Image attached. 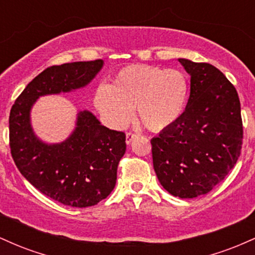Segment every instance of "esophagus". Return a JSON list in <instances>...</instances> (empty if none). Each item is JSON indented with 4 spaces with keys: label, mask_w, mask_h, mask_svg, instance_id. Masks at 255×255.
Instances as JSON below:
<instances>
[{
    "label": "esophagus",
    "mask_w": 255,
    "mask_h": 255,
    "mask_svg": "<svg viewBox=\"0 0 255 255\" xmlns=\"http://www.w3.org/2000/svg\"><path fill=\"white\" fill-rule=\"evenodd\" d=\"M136 136L135 133H131V131H128L127 134H126V142H127V145H129L131 141H133L134 137Z\"/></svg>",
    "instance_id": "obj_1"
}]
</instances>
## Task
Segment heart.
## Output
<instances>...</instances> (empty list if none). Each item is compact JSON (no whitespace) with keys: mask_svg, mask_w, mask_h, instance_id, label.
<instances>
[{"mask_svg":"<svg viewBox=\"0 0 255 255\" xmlns=\"http://www.w3.org/2000/svg\"><path fill=\"white\" fill-rule=\"evenodd\" d=\"M189 95V83L177 69L135 64L121 69L111 86L101 85L93 103L111 127L129 122L133 109L147 129L160 131L176 124Z\"/></svg>","mask_w":255,"mask_h":255,"instance_id":"heart-1","label":"heart"}]
</instances>
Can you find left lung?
<instances>
[{
  "label": "left lung",
  "mask_w": 255,
  "mask_h": 255,
  "mask_svg": "<svg viewBox=\"0 0 255 255\" xmlns=\"http://www.w3.org/2000/svg\"><path fill=\"white\" fill-rule=\"evenodd\" d=\"M191 77V95L176 124L151 140L153 168L174 197L209 193L238 162L242 147L240 99L215 66L178 58Z\"/></svg>",
  "instance_id": "8db88e82"
}]
</instances>
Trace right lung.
I'll list each match as a JSON object with an SVG mask.
<instances>
[{"mask_svg":"<svg viewBox=\"0 0 255 255\" xmlns=\"http://www.w3.org/2000/svg\"><path fill=\"white\" fill-rule=\"evenodd\" d=\"M103 66V60H96L49 67L25 87L10 110V152L19 171L44 195L68 206H93L113 192L126 135L80 110L71 135L49 144L34 133L31 110L39 97L87 86Z\"/></svg>","mask_w":255,"mask_h":255,"instance_id":"add662e5","label":"right lung"}]
</instances>
